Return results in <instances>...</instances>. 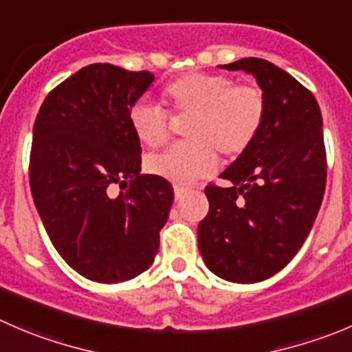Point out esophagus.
Returning a JSON list of instances; mask_svg holds the SVG:
<instances>
[{
	"mask_svg": "<svg viewBox=\"0 0 352 352\" xmlns=\"http://www.w3.org/2000/svg\"><path fill=\"white\" fill-rule=\"evenodd\" d=\"M189 192V189H186V187H173V194H175V201H180L182 199L184 196H186V194Z\"/></svg>",
	"mask_w": 352,
	"mask_h": 352,
	"instance_id": "34e87169",
	"label": "esophagus"
}]
</instances>
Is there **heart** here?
I'll use <instances>...</instances> for the list:
<instances>
[{
    "instance_id": "b5f03b06",
    "label": "heart",
    "mask_w": 352,
    "mask_h": 352,
    "mask_svg": "<svg viewBox=\"0 0 352 352\" xmlns=\"http://www.w3.org/2000/svg\"><path fill=\"white\" fill-rule=\"evenodd\" d=\"M163 100L177 115H192L184 144H175L146 162L149 173L177 186H187L217 168L218 155L237 156L252 144L261 129L267 101L261 89L234 84L220 74H189L163 91ZM132 132L142 144L160 148L170 134L168 118L160 107L138 103L132 107Z\"/></svg>"
}]
</instances>
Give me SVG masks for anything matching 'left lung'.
<instances>
[{
    "label": "left lung",
    "instance_id": "8db88e82",
    "mask_svg": "<svg viewBox=\"0 0 352 352\" xmlns=\"http://www.w3.org/2000/svg\"><path fill=\"white\" fill-rule=\"evenodd\" d=\"M220 67L251 74L267 113L252 144L221 172L228 187L204 189L210 211L197 225V244L217 277L254 284L280 272L315 223L327 182L322 111L305 85L270 61Z\"/></svg>",
    "mask_w": 352,
    "mask_h": 352
}]
</instances>
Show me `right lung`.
Returning a JSON list of instances; mask_svg holds the SVG:
<instances>
[{
	"label": "right lung",
	"mask_w": 352,
	"mask_h": 352,
	"mask_svg": "<svg viewBox=\"0 0 352 352\" xmlns=\"http://www.w3.org/2000/svg\"><path fill=\"white\" fill-rule=\"evenodd\" d=\"M153 80L146 70L87 65L47 94L34 122V204L54 249L93 282L117 284L148 270L168 220L172 184L141 173V142L129 120ZM113 185L124 187L118 197Z\"/></svg>",
	"instance_id": "1"
}]
</instances>
